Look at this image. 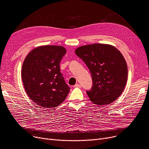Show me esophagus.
Instances as JSON below:
<instances>
[{"label":"esophagus","instance_id":"1","mask_svg":"<svg viewBox=\"0 0 149 149\" xmlns=\"http://www.w3.org/2000/svg\"><path fill=\"white\" fill-rule=\"evenodd\" d=\"M74 87L75 88H80L81 87V86L80 84H75V85H74Z\"/></svg>","mask_w":149,"mask_h":149}]
</instances>
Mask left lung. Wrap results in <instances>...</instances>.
Wrapping results in <instances>:
<instances>
[{
	"label": "left lung",
	"instance_id": "obj_1",
	"mask_svg": "<svg viewBox=\"0 0 149 149\" xmlns=\"http://www.w3.org/2000/svg\"><path fill=\"white\" fill-rule=\"evenodd\" d=\"M92 75V86L87 94L92 103L109 104L123 92L127 80V66L123 54L115 46L94 43L75 49Z\"/></svg>",
	"mask_w": 149,
	"mask_h": 149
}]
</instances>
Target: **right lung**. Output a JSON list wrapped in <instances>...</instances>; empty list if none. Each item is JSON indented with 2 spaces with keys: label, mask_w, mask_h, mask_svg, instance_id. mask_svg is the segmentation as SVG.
Returning a JSON list of instances; mask_svg holds the SVG:
<instances>
[{
  "label": "right lung",
  "mask_w": 149,
  "mask_h": 149,
  "mask_svg": "<svg viewBox=\"0 0 149 149\" xmlns=\"http://www.w3.org/2000/svg\"><path fill=\"white\" fill-rule=\"evenodd\" d=\"M63 46L37 47L26 57L22 79L28 97L38 106L54 108L66 99L70 88L60 72V63L65 55Z\"/></svg>",
  "instance_id": "obj_1"
}]
</instances>
